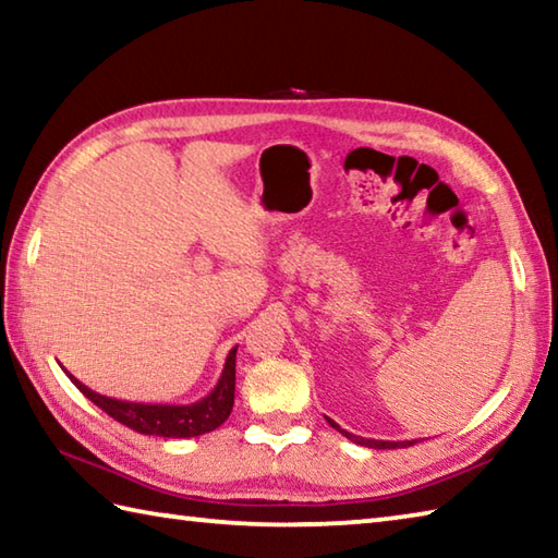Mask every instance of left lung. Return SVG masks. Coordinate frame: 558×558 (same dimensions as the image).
<instances>
[{"label": "left lung", "instance_id": "8db88e82", "mask_svg": "<svg viewBox=\"0 0 558 558\" xmlns=\"http://www.w3.org/2000/svg\"><path fill=\"white\" fill-rule=\"evenodd\" d=\"M328 420V417H326ZM328 424L333 426V429H338L342 436L345 438H350L352 444H357V446H366V448H408V446H412V444H417V438H414V441H378V438H364V436H354V434H350V432H345V429H340V426L333 422V420H328Z\"/></svg>", "mask_w": 558, "mask_h": 558}]
</instances>
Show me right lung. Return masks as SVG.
<instances>
[{
	"instance_id": "add662e5",
	"label": "right lung",
	"mask_w": 558,
	"mask_h": 558,
	"mask_svg": "<svg viewBox=\"0 0 558 558\" xmlns=\"http://www.w3.org/2000/svg\"><path fill=\"white\" fill-rule=\"evenodd\" d=\"M234 360H236V345L228 352L222 374L218 378L216 388L210 390L206 398L189 405H168V402H129L100 396L90 390L86 384H81L76 376H71L64 366V374L71 378L83 396L90 402L108 412L112 420L122 422L129 429L146 436H162V438H192L208 434L230 417L234 405Z\"/></svg>"
}]
</instances>
